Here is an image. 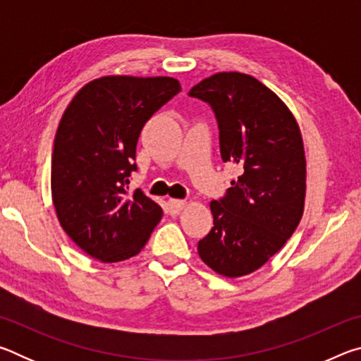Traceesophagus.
<instances>
[{
  "mask_svg": "<svg viewBox=\"0 0 361 361\" xmlns=\"http://www.w3.org/2000/svg\"><path fill=\"white\" fill-rule=\"evenodd\" d=\"M186 205L185 200H180V199H170L169 200V212L172 213V215H176V213H180L183 210V207Z\"/></svg>",
  "mask_w": 361,
  "mask_h": 361,
  "instance_id": "esophagus-1",
  "label": "esophagus"
}]
</instances>
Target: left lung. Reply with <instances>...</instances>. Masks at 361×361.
Instances as JSON below:
<instances>
[{
  "label": "left lung",
  "mask_w": 361,
  "mask_h": 361,
  "mask_svg": "<svg viewBox=\"0 0 361 361\" xmlns=\"http://www.w3.org/2000/svg\"><path fill=\"white\" fill-rule=\"evenodd\" d=\"M189 97L209 103L223 162L240 170L223 197L210 202L213 228L199 240V256L221 276H247L276 255L301 221V132L285 103L243 73H216L194 85Z\"/></svg>",
  "instance_id": "1"
}]
</instances>
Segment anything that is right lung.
<instances>
[{
    "label": "right lung",
    "mask_w": 361,
    "mask_h": 361,
    "mask_svg": "<svg viewBox=\"0 0 361 361\" xmlns=\"http://www.w3.org/2000/svg\"><path fill=\"white\" fill-rule=\"evenodd\" d=\"M180 90L173 78L105 76L65 109L54 142L52 200L63 231L92 258H132L161 221V207L127 185L143 126Z\"/></svg>",
    "instance_id": "obj_1"
}]
</instances>
